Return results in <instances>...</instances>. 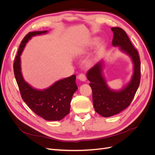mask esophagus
Instances as JSON below:
<instances>
[{
  "label": "esophagus",
  "instance_id": "esophagus-1",
  "mask_svg": "<svg viewBox=\"0 0 155 155\" xmlns=\"http://www.w3.org/2000/svg\"><path fill=\"white\" fill-rule=\"evenodd\" d=\"M78 78L79 79V80L81 81H85L86 80V76L84 74H80L78 75Z\"/></svg>",
  "mask_w": 155,
  "mask_h": 155
}]
</instances>
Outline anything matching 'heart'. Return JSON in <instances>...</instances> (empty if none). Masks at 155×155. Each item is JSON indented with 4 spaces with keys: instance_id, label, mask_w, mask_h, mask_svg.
I'll return each mask as SVG.
<instances>
[{
    "instance_id": "1",
    "label": "heart",
    "mask_w": 155,
    "mask_h": 155,
    "mask_svg": "<svg viewBox=\"0 0 155 155\" xmlns=\"http://www.w3.org/2000/svg\"><path fill=\"white\" fill-rule=\"evenodd\" d=\"M96 42H97V40L96 39H95V40H94L92 42V43H91V45H95L96 43Z\"/></svg>"
}]
</instances>
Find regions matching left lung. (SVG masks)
Here are the masks:
<instances>
[{
  "label": "left lung",
  "mask_w": 155,
  "mask_h": 155,
  "mask_svg": "<svg viewBox=\"0 0 155 155\" xmlns=\"http://www.w3.org/2000/svg\"><path fill=\"white\" fill-rule=\"evenodd\" d=\"M112 45L119 46L120 50L129 55L134 64V73L130 82L120 91H114L107 86L103 76V63H97L87 73L92 91V100L97 113L104 117H110L120 113L129 107L134 97L140 82V60L138 51L121 28L114 27Z\"/></svg>",
  "instance_id": "obj_1"
}]
</instances>
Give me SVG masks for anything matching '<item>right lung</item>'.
Here are the masks:
<instances>
[{"label": "right lung", "instance_id": "right-lung-1", "mask_svg": "<svg viewBox=\"0 0 155 155\" xmlns=\"http://www.w3.org/2000/svg\"><path fill=\"white\" fill-rule=\"evenodd\" d=\"M46 33L47 30L29 32L24 37L14 61L13 71L21 97L30 109L46 120L59 121L70 112V101L78 89L76 76L61 79L44 90H37L25 81L21 73L20 56L26 43L31 37Z\"/></svg>", "mask_w": 155, "mask_h": 155}]
</instances>
